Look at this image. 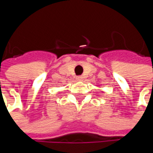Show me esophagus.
I'll use <instances>...</instances> for the list:
<instances>
[{"label": "esophagus", "mask_w": 153, "mask_h": 153, "mask_svg": "<svg viewBox=\"0 0 153 153\" xmlns=\"http://www.w3.org/2000/svg\"><path fill=\"white\" fill-rule=\"evenodd\" d=\"M76 80L77 81H82L83 80V76H76Z\"/></svg>", "instance_id": "obj_1"}]
</instances>
